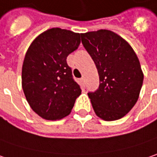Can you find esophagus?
Returning a JSON list of instances; mask_svg holds the SVG:
<instances>
[{
    "label": "esophagus",
    "mask_w": 157,
    "mask_h": 157,
    "mask_svg": "<svg viewBox=\"0 0 157 157\" xmlns=\"http://www.w3.org/2000/svg\"><path fill=\"white\" fill-rule=\"evenodd\" d=\"M81 81H82V82L83 84H85V79H84V77H82V78H81Z\"/></svg>",
    "instance_id": "34e87169"
}]
</instances>
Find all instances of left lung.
Wrapping results in <instances>:
<instances>
[{"label": "left lung", "instance_id": "obj_1", "mask_svg": "<svg viewBox=\"0 0 157 157\" xmlns=\"http://www.w3.org/2000/svg\"><path fill=\"white\" fill-rule=\"evenodd\" d=\"M81 38L98 72V89L88 93L94 112L105 121L123 118L139 98L144 77L139 59L132 46L112 31H90Z\"/></svg>", "mask_w": 157, "mask_h": 157}]
</instances>
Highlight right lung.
Wrapping results in <instances>:
<instances>
[{"label":"right lung","instance_id":"1","mask_svg":"<svg viewBox=\"0 0 157 157\" xmlns=\"http://www.w3.org/2000/svg\"><path fill=\"white\" fill-rule=\"evenodd\" d=\"M80 43V33L52 28L39 34L26 52L22 87L28 104L41 118L63 119L81 95L67 63V57Z\"/></svg>","mask_w":157,"mask_h":157}]
</instances>
